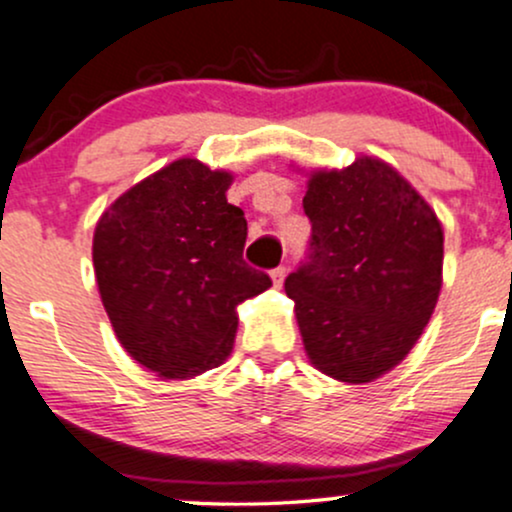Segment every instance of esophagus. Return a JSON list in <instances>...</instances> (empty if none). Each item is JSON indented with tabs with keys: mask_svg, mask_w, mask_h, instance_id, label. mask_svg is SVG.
<instances>
[{
	"mask_svg": "<svg viewBox=\"0 0 512 512\" xmlns=\"http://www.w3.org/2000/svg\"><path fill=\"white\" fill-rule=\"evenodd\" d=\"M269 277H272L274 289H282V284H284V279H286V269L284 267L272 269V272H269Z\"/></svg>",
	"mask_w": 512,
	"mask_h": 512,
	"instance_id": "esophagus-1",
	"label": "esophagus"
}]
</instances>
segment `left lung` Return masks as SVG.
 I'll return each mask as SVG.
<instances>
[{
	"instance_id": "obj_1",
	"label": "left lung",
	"mask_w": 512,
	"mask_h": 512,
	"mask_svg": "<svg viewBox=\"0 0 512 512\" xmlns=\"http://www.w3.org/2000/svg\"><path fill=\"white\" fill-rule=\"evenodd\" d=\"M311 255L284 282L318 372L369 384L406 359L442 289L445 233L396 167L359 155L308 172Z\"/></svg>"
}]
</instances>
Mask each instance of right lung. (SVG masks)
<instances>
[{
	"label": "right lung",
	"instance_id": "obj_1",
	"mask_svg": "<svg viewBox=\"0 0 512 512\" xmlns=\"http://www.w3.org/2000/svg\"><path fill=\"white\" fill-rule=\"evenodd\" d=\"M233 172L179 157L140 179L94 228L101 303L121 347L160 379L223 364L238 306L272 286L247 267L245 213L228 204Z\"/></svg>",
	"mask_w": 512,
	"mask_h": 512
}]
</instances>
